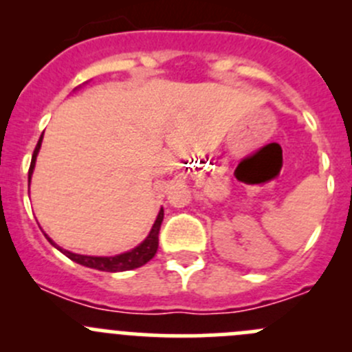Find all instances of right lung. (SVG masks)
<instances>
[{"instance_id":"obj_1","label":"right lung","mask_w":352,"mask_h":352,"mask_svg":"<svg viewBox=\"0 0 352 352\" xmlns=\"http://www.w3.org/2000/svg\"><path fill=\"white\" fill-rule=\"evenodd\" d=\"M42 144V136L38 140L37 146H35L34 155H32V163L30 168H28V184L32 180V173H34L35 168V162H37V155L38 150H41ZM163 221V208L158 211V216H156L153 226H151L150 233H148L146 239L143 240L138 247L131 248V250L124 252V254H117L112 255V257H97V255H83V254H74V252L66 250V248L59 247L58 243L54 242L52 239H49V235L44 236L49 240V243L52 247L58 248L61 254H65L67 258H71L76 264L85 265V267L90 269H97V271H104V272H122V271H131V269H138L141 265H144L146 262H150L151 258L155 257L156 250H158V233H160V226H162Z\"/></svg>"}]
</instances>
